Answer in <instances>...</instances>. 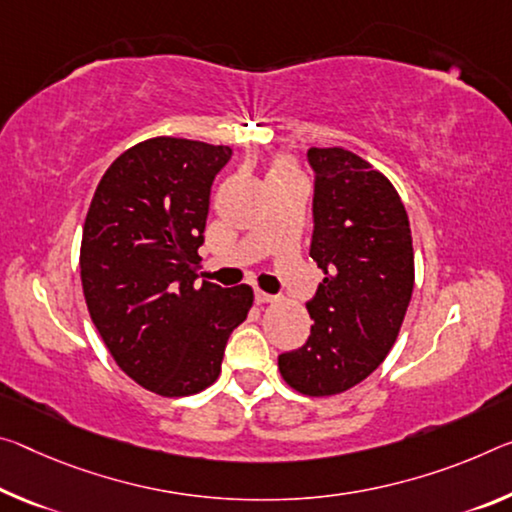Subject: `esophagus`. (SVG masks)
<instances>
[{
    "instance_id": "esophagus-1",
    "label": "esophagus",
    "mask_w": 512,
    "mask_h": 512,
    "mask_svg": "<svg viewBox=\"0 0 512 512\" xmlns=\"http://www.w3.org/2000/svg\"><path fill=\"white\" fill-rule=\"evenodd\" d=\"M275 300V296H271V294H266V291H255V303L257 305H266V303H273Z\"/></svg>"
}]
</instances>
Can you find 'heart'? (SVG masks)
<instances>
[{"mask_svg":"<svg viewBox=\"0 0 512 512\" xmlns=\"http://www.w3.org/2000/svg\"><path fill=\"white\" fill-rule=\"evenodd\" d=\"M287 175H296V166L291 164L289 159H278V161H275L269 177H287Z\"/></svg>","mask_w":512,"mask_h":512,"instance_id":"heart-1","label":"heart"}]
</instances>
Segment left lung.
<instances>
[{"label":"left lung","mask_w":512,"mask_h":512,"mask_svg":"<svg viewBox=\"0 0 512 512\" xmlns=\"http://www.w3.org/2000/svg\"><path fill=\"white\" fill-rule=\"evenodd\" d=\"M310 257L326 278L307 303L312 330L278 367L307 396L342 394L380 367L399 337L415 287L410 221L399 193L344 148H310Z\"/></svg>","instance_id":"8db88e82"}]
</instances>
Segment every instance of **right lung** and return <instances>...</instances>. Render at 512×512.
Listing matches in <instances>:
<instances>
[{
    "label": "right lung",
    "instance_id": "obj_1",
    "mask_svg": "<svg viewBox=\"0 0 512 512\" xmlns=\"http://www.w3.org/2000/svg\"><path fill=\"white\" fill-rule=\"evenodd\" d=\"M227 145L157 136L113 161L81 237V287L120 369L159 396H189L221 373L253 289L196 287L212 182Z\"/></svg>",
    "mask_w": 512,
    "mask_h": 512
}]
</instances>
